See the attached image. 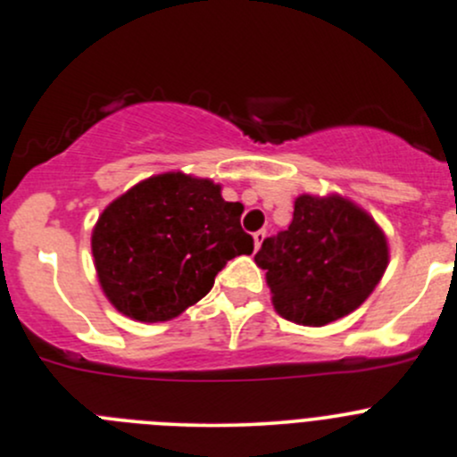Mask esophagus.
I'll return each mask as SVG.
<instances>
[{"label":"esophagus","mask_w":457,"mask_h":457,"mask_svg":"<svg viewBox=\"0 0 457 457\" xmlns=\"http://www.w3.org/2000/svg\"><path fill=\"white\" fill-rule=\"evenodd\" d=\"M266 230H257V233L253 235V239H254V250H259L262 248V244H263V239H266Z\"/></svg>","instance_id":"obj_1"}]
</instances>
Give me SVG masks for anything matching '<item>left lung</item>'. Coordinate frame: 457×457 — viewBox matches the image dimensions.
<instances>
[{"mask_svg":"<svg viewBox=\"0 0 457 457\" xmlns=\"http://www.w3.org/2000/svg\"><path fill=\"white\" fill-rule=\"evenodd\" d=\"M390 248L366 209L340 194H301L294 220L263 239L254 263L278 316L303 327H325L355 312L379 286Z\"/></svg>","mask_w":457,"mask_h":457,"instance_id":"1","label":"left lung"}]
</instances>
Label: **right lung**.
I'll use <instances>...</instances> for the list:
<instances>
[{"instance_id": "1", "label": "right lung", "mask_w": 457, "mask_h": 457, "mask_svg": "<svg viewBox=\"0 0 457 457\" xmlns=\"http://www.w3.org/2000/svg\"><path fill=\"white\" fill-rule=\"evenodd\" d=\"M242 203L211 179L165 171L115 198L91 233L97 281L109 303L139 322H165L195 305L215 274L250 254Z\"/></svg>"}]
</instances>
